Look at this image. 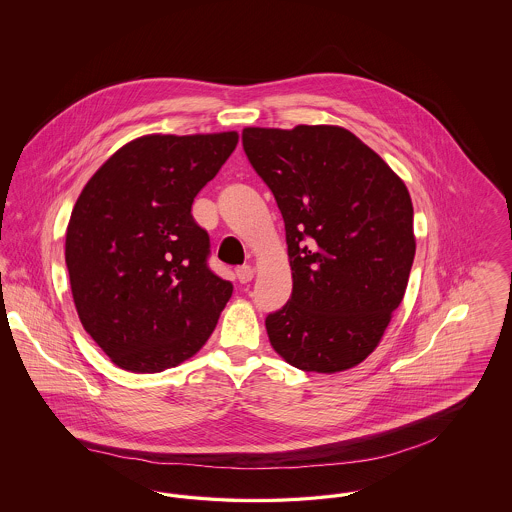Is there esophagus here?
Returning a JSON list of instances; mask_svg holds the SVG:
<instances>
[{
	"instance_id": "1",
	"label": "esophagus",
	"mask_w": 512,
	"mask_h": 512,
	"mask_svg": "<svg viewBox=\"0 0 512 512\" xmlns=\"http://www.w3.org/2000/svg\"><path fill=\"white\" fill-rule=\"evenodd\" d=\"M253 276H255V270H253V267H249V265H245V267H240L236 270V278L240 280V284L251 282Z\"/></svg>"
}]
</instances>
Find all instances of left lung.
<instances>
[{
    "label": "left lung",
    "instance_id": "8db88e82",
    "mask_svg": "<svg viewBox=\"0 0 512 512\" xmlns=\"http://www.w3.org/2000/svg\"><path fill=\"white\" fill-rule=\"evenodd\" d=\"M242 142L278 203L292 267V297L265 320L270 345L305 372L363 363L403 301L413 267L405 182L341 126H249Z\"/></svg>",
    "mask_w": 512,
    "mask_h": 512
}]
</instances>
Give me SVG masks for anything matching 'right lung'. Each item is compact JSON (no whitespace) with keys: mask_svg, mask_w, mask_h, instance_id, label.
Here are the masks:
<instances>
[{"mask_svg":"<svg viewBox=\"0 0 512 512\" xmlns=\"http://www.w3.org/2000/svg\"><path fill=\"white\" fill-rule=\"evenodd\" d=\"M238 132L147 134L88 180L67 226L65 261L84 330L128 372H163L205 345L232 284L207 267L192 217Z\"/></svg>","mask_w":512,"mask_h":512,"instance_id":"1","label":"right lung"}]
</instances>
